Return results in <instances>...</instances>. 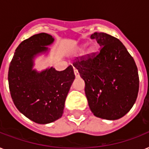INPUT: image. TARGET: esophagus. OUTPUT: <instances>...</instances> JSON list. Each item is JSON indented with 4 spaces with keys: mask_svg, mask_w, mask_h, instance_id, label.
<instances>
[{
    "mask_svg": "<svg viewBox=\"0 0 149 149\" xmlns=\"http://www.w3.org/2000/svg\"><path fill=\"white\" fill-rule=\"evenodd\" d=\"M74 74L76 76V77H79V72H78V70L77 69H74Z\"/></svg>",
    "mask_w": 149,
    "mask_h": 149,
    "instance_id": "1",
    "label": "esophagus"
}]
</instances>
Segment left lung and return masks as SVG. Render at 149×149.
Here are the masks:
<instances>
[{
	"label": "left lung",
	"mask_w": 149,
	"mask_h": 149,
	"mask_svg": "<svg viewBox=\"0 0 149 149\" xmlns=\"http://www.w3.org/2000/svg\"><path fill=\"white\" fill-rule=\"evenodd\" d=\"M101 47L77 57L73 66L85 82V93L97 118L117 120L132 109L138 97L139 77L134 58L118 38L104 32L91 36Z\"/></svg>",
	"instance_id": "1"
}]
</instances>
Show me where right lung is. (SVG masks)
I'll use <instances>...</instances> for the list:
<instances>
[{"label":"right lung","mask_w":149,"mask_h":149,"mask_svg":"<svg viewBox=\"0 0 149 149\" xmlns=\"http://www.w3.org/2000/svg\"><path fill=\"white\" fill-rule=\"evenodd\" d=\"M54 41L46 33L34 35L21 42L8 70L10 96L17 110L38 124H48L62 117L65 98L75 74L72 65L63 71L52 67L38 73L32 70V58L47 51Z\"/></svg>","instance_id":"add662e5"}]
</instances>
